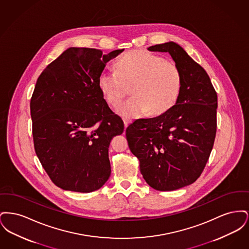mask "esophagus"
<instances>
[{"mask_svg":"<svg viewBox=\"0 0 249 249\" xmlns=\"http://www.w3.org/2000/svg\"><path fill=\"white\" fill-rule=\"evenodd\" d=\"M123 122H124V126L125 128H127V126L131 122V119H123Z\"/></svg>","mask_w":249,"mask_h":249,"instance_id":"obj_1","label":"esophagus"}]
</instances>
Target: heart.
<instances>
[{"mask_svg": "<svg viewBox=\"0 0 249 249\" xmlns=\"http://www.w3.org/2000/svg\"><path fill=\"white\" fill-rule=\"evenodd\" d=\"M107 103L120 104L130 87L132 96L122 103L117 112L124 118H134L148 111L158 116L178 101L182 73L178 64L145 50H131L116 61V70L106 69L98 80Z\"/></svg>", "mask_w": 249, "mask_h": 249, "instance_id": "b5f03b06", "label": "heart"}]
</instances>
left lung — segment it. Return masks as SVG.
I'll list each match as a JSON object with an SVG mask.
<instances>
[{
    "label": "left lung",
    "mask_w": 249,
    "mask_h": 249,
    "mask_svg": "<svg viewBox=\"0 0 249 249\" xmlns=\"http://www.w3.org/2000/svg\"><path fill=\"white\" fill-rule=\"evenodd\" d=\"M147 49L171 55L182 73V87L175 106L156 118L135 120L126 137L145 182L171 191L194 183L206 165L216 132L217 95L207 72L178 44Z\"/></svg>",
    "instance_id": "8db88e82"
}]
</instances>
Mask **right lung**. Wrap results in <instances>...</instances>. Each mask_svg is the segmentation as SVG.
Segmentation results:
<instances>
[{"label": "right lung", "mask_w": 249, "mask_h": 249, "mask_svg": "<svg viewBox=\"0 0 249 249\" xmlns=\"http://www.w3.org/2000/svg\"><path fill=\"white\" fill-rule=\"evenodd\" d=\"M122 51L68 48L37 79L30 104L35 149L62 190L91 192L111 175L108 147L124 123L108 107L98 80Z\"/></svg>", "instance_id": "1"}]
</instances>
